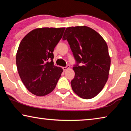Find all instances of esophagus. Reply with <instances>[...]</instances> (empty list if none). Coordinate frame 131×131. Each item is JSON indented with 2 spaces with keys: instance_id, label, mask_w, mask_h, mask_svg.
<instances>
[{
  "instance_id": "34e87169",
  "label": "esophagus",
  "mask_w": 131,
  "mask_h": 131,
  "mask_svg": "<svg viewBox=\"0 0 131 131\" xmlns=\"http://www.w3.org/2000/svg\"><path fill=\"white\" fill-rule=\"evenodd\" d=\"M69 68H70V66L69 65H68L66 66H65V67H63V68H62L63 70L64 71H65V70H68V69H69Z\"/></svg>"
}]
</instances>
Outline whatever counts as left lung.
<instances>
[{
    "label": "left lung",
    "instance_id": "obj_1",
    "mask_svg": "<svg viewBox=\"0 0 131 131\" xmlns=\"http://www.w3.org/2000/svg\"><path fill=\"white\" fill-rule=\"evenodd\" d=\"M62 39L67 40L77 64L71 81L72 90L81 98L91 99L100 92L107 81L110 57L103 38L86 26L66 29ZM81 63L82 66H79Z\"/></svg>",
    "mask_w": 131,
    "mask_h": 131
}]
</instances>
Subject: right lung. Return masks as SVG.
Listing matches in <instances>:
<instances>
[{
	"mask_svg": "<svg viewBox=\"0 0 131 131\" xmlns=\"http://www.w3.org/2000/svg\"><path fill=\"white\" fill-rule=\"evenodd\" d=\"M65 28H41L30 31L22 40L16 55L18 72L29 91L43 96L51 92L63 69L54 65V48Z\"/></svg>",
	"mask_w": 131,
	"mask_h": 131,
	"instance_id": "right-lung-1",
	"label": "right lung"
}]
</instances>
